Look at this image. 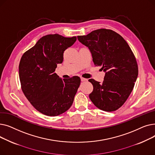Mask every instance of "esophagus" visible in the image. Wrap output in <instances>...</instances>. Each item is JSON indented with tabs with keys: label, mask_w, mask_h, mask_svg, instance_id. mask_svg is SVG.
I'll return each instance as SVG.
<instances>
[{
	"label": "esophagus",
	"mask_w": 155,
	"mask_h": 155,
	"mask_svg": "<svg viewBox=\"0 0 155 155\" xmlns=\"http://www.w3.org/2000/svg\"><path fill=\"white\" fill-rule=\"evenodd\" d=\"M80 80H81V81H82V82H85V81H87V79H86L85 78H83V77H81Z\"/></svg>",
	"instance_id": "obj_1"
}]
</instances>
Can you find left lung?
Returning a JSON list of instances; mask_svg holds the SVG:
<instances>
[{"mask_svg": "<svg viewBox=\"0 0 155 155\" xmlns=\"http://www.w3.org/2000/svg\"><path fill=\"white\" fill-rule=\"evenodd\" d=\"M77 38L90 50L95 66H101L105 72L102 84L88 80L94 87L89 95L91 101L101 110H117L131 94L138 75L137 63L131 48L111 29H99Z\"/></svg>", "mask_w": 155, "mask_h": 155, "instance_id": "obj_1", "label": "left lung"}]
</instances>
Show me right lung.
I'll list each match as a JSON object with an SVG mask.
<instances>
[{
  "instance_id": "1",
  "label": "right lung",
  "mask_w": 155,
  "mask_h": 155,
  "mask_svg": "<svg viewBox=\"0 0 155 155\" xmlns=\"http://www.w3.org/2000/svg\"><path fill=\"white\" fill-rule=\"evenodd\" d=\"M76 40L75 36L46 35L21 57L19 73L22 91L32 106L46 116L61 114L74 100L80 77L62 80L55 69L63 62L64 51Z\"/></svg>"
}]
</instances>
